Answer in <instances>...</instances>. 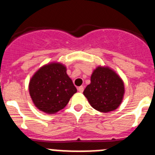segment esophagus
<instances>
[{"instance_id":"1","label":"esophagus","mask_w":155,"mask_h":155,"mask_svg":"<svg viewBox=\"0 0 155 155\" xmlns=\"http://www.w3.org/2000/svg\"><path fill=\"white\" fill-rule=\"evenodd\" d=\"M83 90H84V88H83V86H81V87H78V91H79V92L83 93Z\"/></svg>"}]
</instances>
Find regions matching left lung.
<instances>
[{
  "label": "left lung",
  "instance_id": "8db88e82",
  "mask_svg": "<svg viewBox=\"0 0 155 155\" xmlns=\"http://www.w3.org/2000/svg\"><path fill=\"white\" fill-rule=\"evenodd\" d=\"M91 82L83 94L94 109L101 112L116 109L122 102L125 91L121 78L107 67H97L93 72Z\"/></svg>",
  "mask_w": 155,
  "mask_h": 155
}]
</instances>
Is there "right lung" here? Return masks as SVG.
<instances>
[{
  "label": "right lung",
  "instance_id": "add662e5",
  "mask_svg": "<svg viewBox=\"0 0 155 155\" xmlns=\"http://www.w3.org/2000/svg\"><path fill=\"white\" fill-rule=\"evenodd\" d=\"M29 94L35 106L48 114L63 109L77 90L60 63L44 65L32 77Z\"/></svg>",
  "mask_w": 155,
  "mask_h": 155
}]
</instances>
